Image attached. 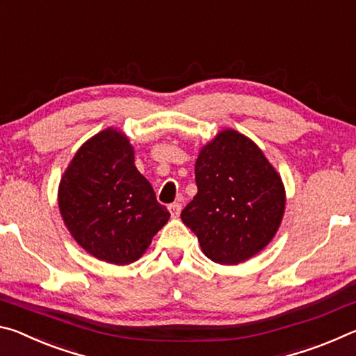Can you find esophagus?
Instances as JSON below:
<instances>
[{
  "instance_id": "34e87169",
  "label": "esophagus",
  "mask_w": 356,
  "mask_h": 356,
  "mask_svg": "<svg viewBox=\"0 0 356 356\" xmlns=\"http://www.w3.org/2000/svg\"><path fill=\"white\" fill-rule=\"evenodd\" d=\"M168 210H170V213H171L172 218H179L180 210H182V206H180L179 202H174V204H170V207H168Z\"/></svg>"
}]
</instances>
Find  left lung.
I'll return each instance as SVG.
<instances>
[{"label": "left lung", "mask_w": 356, "mask_h": 356, "mask_svg": "<svg viewBox=\"0 0 356 356\" xmlns=\"http://www.w3.org/2000/svg\"><path fill=\"white\" fill-rule=\"evenodd\" d=\"M197 193L180 218L210 261L238 265L272 242L286 210L282 179L261 147L234 129L202 146Z\"/></svg>", "instance_id": "8db88e82"}]
</instances>
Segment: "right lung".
<instances>
[{"label":"right lung","instance_id":"add662e5","mask_svg":"<svg viewBox=\"0 0 356 356\" xmlns=\"http://www.w3.org/2000/svg\"><path fill=\"white\" fill-rule=\"evenodd\" d=\"M58 206L75 242L114 265L138 261L170 220L152 185L136 170L129 136L113 127L76 150L59 182Z\"/></svg>","mask_w":356,"mask_h":356}]
</instances>
